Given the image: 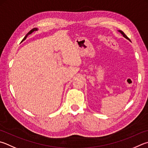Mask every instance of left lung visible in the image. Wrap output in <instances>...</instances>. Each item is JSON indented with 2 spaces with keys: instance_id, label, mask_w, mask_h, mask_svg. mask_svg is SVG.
<instances>
[{
  "instance_id": "1",
  "label": "left lung",
  "mask_w": 148,
  "mask_h": 148,
  "mask_svg": "<svg viewBox=\"0 0 148 148\" xmlns=\"http://www.w3.org/2000/svg\"><path fill=\"white\" fill-rule=\"evenodd\" d=\"M119 32H120V33L121 34H122V36H123V37H125V38H126V39H128V40H130V39H129L128 38V37H127V36H126V35L124 34V33H123V32L122 31V30H119Z\"/></svg>"
}]
</instances>
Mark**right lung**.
Segmentation results:
<instances>
[{
    "mask_svg": "<svg viewBox=\"0 0 148 148\" xmlns=\"http://www.w3.org/2000/svg\"><path fill=\"white\" fill-rule=\"evenodd\" d=\"M37 29H37V28H33V29H31V30L30 31H29V32H28V33L27 34H26V36H25V37H24V39L22 40V42L23 41H25V40L26 39V37H27L28 36H29V34H32V33H33V32H35V31H37Z\"/></svg>",
    "mask_w": 148,
    "mask_h": 148,
    "instance_id": "1",
    "label": "right lung"
}]
</instances>
